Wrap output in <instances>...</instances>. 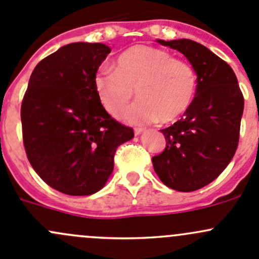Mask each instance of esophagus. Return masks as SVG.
Masks as SVG:
<instances>
[{"mask_svg":"<svg viewBox=\"0 0 259 259\" xmlns=\"http://www.w3.org/2000/svg\"><path fill=\"white\" fill-rule=\"evenodd\" d=\"M134 133H135V135H140L142 133H144V129H143V127H135Z\"/></svg>","mask_w":259,"mask_h":259,"instance_id":"esophagus-1","label":"esophagus"}]
</instances>
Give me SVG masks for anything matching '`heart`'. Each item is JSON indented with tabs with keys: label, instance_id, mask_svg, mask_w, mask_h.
I'll use <instances>...</instances> for the list:
<instances>
[{
	"label": "heart",
	"instance_id": "obj_1",
	"mask_svg": "<svg viewBox=\"0 0 259 259\" xmlns=\"http://www.w3.org/2000/svg\"><path fill=\"white\" fill-rule=\"evenodd\" d=\"M94 90L110 116L124 111L135 91L139 101L125 113L127 122L144 125L160 120L169 124L192 105L197 74L188 62L174 59L165 50L137 45L117 56L114 70L96 72Z\"/></svg>",
	"mask_w": 259,
	"mask_h": 259
}]
</instances>
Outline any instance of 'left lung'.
<instances>
[{
	"instance_id": "obj_1",
	"label": "left lung",
	"mask_w": 259,
	"mask_h": 259,
	"mask_svg": "<svg viewBox=\"0 0 259 259\" xmlns=\"http://www.w3.org/2000/svg\"><path fill=\"white\" fill-rule=\"evenodd\" d=\"M156 42L187 57L197 74V93L182 119L160 130L166 148L151 160L166 187L193 192L213 182L231 163L244 99L232 67L209 49L189 38Z\"/></svg>"
}]
</instances>
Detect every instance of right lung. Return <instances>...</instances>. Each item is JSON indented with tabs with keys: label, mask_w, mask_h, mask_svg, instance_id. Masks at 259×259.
<instances>
[{
	"label": "right lung",
	"mask_w": 259,
	"mask_h": 259,
	"mask_svg": "<svg viewBox=\"0 0 259 259\" xmlns=\"http://www.w3.org/2000/svg\"><path fill=\"white\" fill-rule=\"evenodd\" d=\"M105 44L74 42L33 69L21 106L23 144L33 170L67 195L103 189L116 148L134 138L115 121L94 90V76L110 54Z\"/></svg>",
	"instance_id": "obj_1"
}]
</instances>
